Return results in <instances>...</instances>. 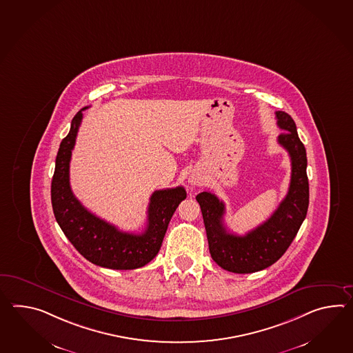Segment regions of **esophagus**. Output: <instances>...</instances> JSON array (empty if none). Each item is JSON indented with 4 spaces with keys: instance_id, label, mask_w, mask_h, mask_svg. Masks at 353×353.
I'll return each mask as SVG.
<instances>
[{
    "instance_id": "1",
    "label": "esophagus",
    "mask_w": 353,
    "mask_h": 353,
    "mask_svg": "<svg viewBox=\"0 0 353 353\" xmlns=\"http://www.w3.org/2000/svg\"><path fill=\"white\" fill-rule=\"evenodd\" d=\"M188 183L191 186H199L203 183V177L201 174H199L197 172H192L188 176Z\"/></svg>"
}]
</instances>
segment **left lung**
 Wrapping results in <instances>:
<instances>
[{
  "label": "left lung",
  "mask_w": 353,
  "mask_h": 353,
  "mask_svg": "<svg viewBox=\"0 0 353 353\" xmlns=\"http://www.w3.org/2000/svg\"><path fill=\"white\" fill-rule=\"evenodd\" d=\"M277 125L283 130L279 144L291 159L288 195L268 219L247 234L230 233L224 225L225 205L212 192L196 196L200 204L212 259L221 268L234 274H252L274 265L290 247L305 219L309 206L306 150L299 139L295 121L285 111H276Z\"/></svg>",
  "instance_id": "left-lung-1"
}]
</instances>
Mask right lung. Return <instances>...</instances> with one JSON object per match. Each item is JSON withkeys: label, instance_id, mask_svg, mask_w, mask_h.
<instances>
[{"label": "right lung", "instance_id": "obj_1", "mask_svg": "<svg viewBox=\"0 0 353 353\" xmlns=\"http://www.w3.org/2000/svg\"><path fill=\"white\" fill-rule=\"evenodd\" d=\"M72 119L71 129L55 158L52 180V206L55 220L73 247L90 262L111 270L145 266L157 256L173 212L186 191L182 186L157 190L150 196L147 228L141 234L126 233L88 212L73 195L70 185L72 149L82 121V111Z\"/></svg>", "mask_w": 353, "mask_h": 353}]
</instances>
